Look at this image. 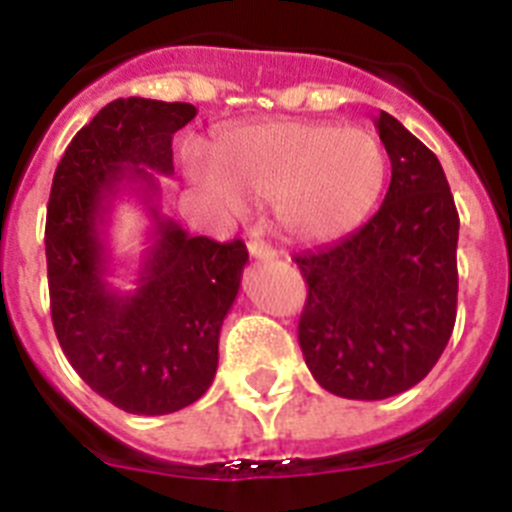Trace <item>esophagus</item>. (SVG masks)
I'll use <instances>...</instances> for the list:
<instances>
[{
    "label": "esophagus",
    "instance_id": "esophagus-1",
    "mask_svg": "<svg viewBox=\"0 0 512 512\" xmlns=\"http://www.w3.org/2000/svg\"><path fill=\"white\" fill-rule=\"evenodd\" d=\"M248 253H251L253 259H264V261L277 259V251H274L269 243L259 241V238H251V241H248Z\"/></svg>",
    "mask_w": 512,
    "mask_h": 512
}]
</instances>
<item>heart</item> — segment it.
Returning a JSON list of instances; mask_svg holds the SVG:
<instances>
[{
    "label": "heart",
    "mask_w": 512,
    "mask_h": 512,
    "mask_svg": "<svg viewBox=\"0 0 512 512\" xmlns=\"http://www.w3.org/2000/svg\"><path fill=\"white\" fill-rule=\"evenodd\" d=\"M194 182L238 212L243 197L277 202L292 238L336 241L359 228L387 182V153L374 133L325 122H269L225 135L212 166L194 164Z\"/></svg>",
    "instance_id": "obj_1"
}]
</instances>
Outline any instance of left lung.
Returning <instances> with one entry per match:
<instances>
[{
  "instance_id": "obj_1",
  "label": "left lung",
  "mask_w": 512,
  "mask_h": 512,
  "mask_svg": "<svg viewBox=\"0 0 512 512\" xmlns=\"http://www.w3.org/2000/svg\"><path fill=\"white\" fill-rule=\"evenodd\" d=\"M392 182L369 223L297 253L307 282L302 356L323 390L384 400L436 366L456 320L459 212L441 161L400 120L379 112Z\"/></svg>"
}]
</instances>
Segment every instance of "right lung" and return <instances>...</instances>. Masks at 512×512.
I'll return each instance as SVG.
<instances>
[{
    "instance_id": "right-lung-1",
    "label": "right lung",
    "mask_w": 512,
    "mask_h": 512,
    "mask_svg": "<svg viewBox=\"0 0 512 512\" xmlns=\"http://www.w3.org/2000/svg\"><path fill=\"white\" fill-rule=\"evenodd\" d=\"M194 115L187 102L115 99L74 135L53 174L45 217L53 328L76 374L133 415L176 413L205 395L248 261L238 238L189 235L158 212L156 174H174L171 138ZM122 188L154 220L133 293L106 282L103 225Z\"/></svg>"
}]
</instances>
